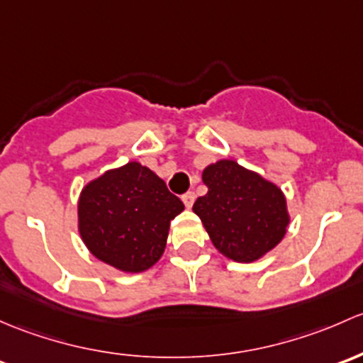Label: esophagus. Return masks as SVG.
I'll use <instances>...</instances> for the list:
<instances>
[{
	"label": "esophagus",
	"instance_id": "34e87169",
	"mask_svg": "<svg viewBox=\"0 0 363 363\" xmlns=\"http://www.w3.org/2000/svg\"><path fill=\"white\" fill-rule=\"evenodd\" d=\"M182 201H183V204H185L186 208H192V204H194V201H196V196H194V192H186V194H183L182 196Z\"/></svg>",
	"mask_w": 363,
	"mask_h": 363
}]
</instances>
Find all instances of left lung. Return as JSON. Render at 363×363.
Returning <instances> with one entry per match:
<instances>
[{"label":"left lung","instance_id":"left-lung-1","mask_svg":"<svg viewBox=\"0 0 363 363\" xmlns=\"http://www.w3.org/2000/svg\"><path fill=\"white\" fill-rule=\"evenodd\" d=\"M203 183L208 194L192 209L223 257L241 264L255 262L285 238L290 213L276 183L233 159L204 167Z\"/></svg>","mask_w":363,"mask_h":363}]
</instances>
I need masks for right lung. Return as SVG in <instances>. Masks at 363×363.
I'll return each instance as SVG.
<instances>
[{
    "instance_id": "right-lung-1",
    "label": "right lung",
    "mask_w": 363,
    "mask_h": 363,
    "mask_svg": "<svg viewBox=\"0 0 363 363\" xmlns=\"http://www.w3.org/2000/svg\"><path fill=\"white\" fill-rule=\"evenodd\" d=\"M78 234L99 262L143 272L166 250L171 220L185 209L166 183L136 160L104 171L78 197Z\"/></svg>"
}]
</instances>
